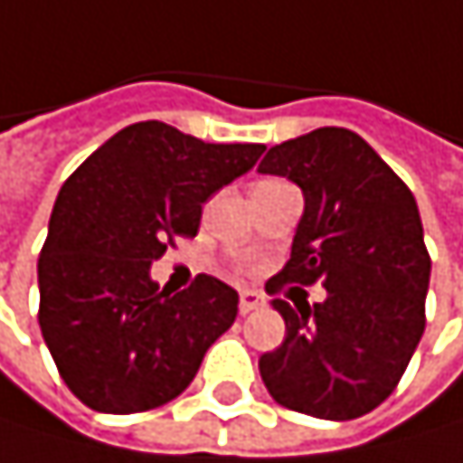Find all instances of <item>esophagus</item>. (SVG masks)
<instances>
[{"label": "esophagus", "instance_id": "1", "mask_svg": "<svg viewBox=\"0 0 463 463\" xmlns=\"http://www.w3.org/2000/svg\"><path fill=\"white\" fill-rule=\"evenodd\" d=\"M263 306H266V297H263L260 291H255V288H244V291H241V299H239V311H241V314L258 311V308H263Z\"/></svg>", "mask_w": 463, "mask_h": 463}]
</instances>
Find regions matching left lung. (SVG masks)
Listing matches in <instances>:
<instances>
[{"label": "left lung", "mask_w": 463, "mask_h": 463, "mask_svg": "<svg viewBox=\"0 0 463 463\" xmlns=\"http://www.w3.org/2000/svg\"><path fill=\"white\" fill-rule=\"evenodd\" d=\"M258 172L288 177L306 197L291 258L266 291L317 280L327 288L314 306L272 299L286 339L260 355V378L291 411L364 417L394 392L425 330L430 255L414 194L345 128L272 146Z\"/></svg>", "instance_id": "obj_1"}]
</instances>
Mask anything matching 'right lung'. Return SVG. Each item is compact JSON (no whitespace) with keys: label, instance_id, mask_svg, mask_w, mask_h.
Returning a JSON list of instances; mask_svg holds the SVG:
<instances>
[{"label":"right lung","instance_id":"1","mask_svg":"<svg viewBox=\"0 0 463 463\" xmlns=\"http://www.w3.org/2000/svg\"><path fill=\"white\" fill-rule=\"evenodd\" d=\"M263 144H205L164 121L108 138L63 183L38 255V325L88 408L138 414L188 389L236 322L239 294L197 275L161 291L149 266L197 236L203 203L255 166Z\"/></svg>","mask_w":463,"mask_h":463}]
</instances>
